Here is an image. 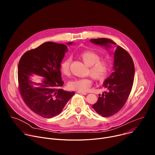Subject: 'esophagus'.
Returning <instances> with one entry per match:
<instances>
[{
  "label": "esophagus",
  "instance_id": "esophagus-1",
  "mask_svg": "<svg viewBox=\"0 0 155 155\" xmlns=\"http://www.w3.org/2000/svg\"><path fill=\"white\" fill-rule=\"evenodd\" d=\"M77 93H79V94H83V95H86V94H87V93H86V92H82V91H78Z\"/></svg>",
  "mask_w": 155,
  "mask_h": 155
}]
</instances>
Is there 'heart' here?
Here are the masks:
<instances>
[{
    "label": "heart",
    "mask_w": 155,
    "mask_h": 155,
    "mask_svg": "<svg viewBox=\"0 0 155 155\" xmlns=\"http://www.w3.org/2000/svg\"><path fill=\"white\" fill-rule=\"evenodd\" d=\"M80 56L83 62L90 66V72L91 76L96 80L104 79L109 69V62L106 59H100L99 56L93 51H84L80 53ZM71 58L68 57L64 59L61 64V71L63 74H70V65ZM93 83L90 77L74 78L69 82V86L72 90L78 91H86L90 89Z\"/></svg>",
    "instance_id": "heart-1"
}]
</instances>
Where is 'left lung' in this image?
<instances>
[{
  "label": "left lung",
  "mask_w": 155,
  "mask_h": 155,
  "mask_svg": "<svg viewBox=\"0 0 155 155\" xmlns=\"http://www.w3.org/2000/svg\"><path fill=\"white\" fill-rule=\"evenodd\" d=\"M91 42L107 50L116 45L107 38L91 39ZM113 72L104 82L107 92L99 94L97 102L92 105L95 111L103 117L112 116L121 109L126 103L133 85L135 69L130 54L120 46L114 53Z\"/></svg>",
  "instance_id": "obj_1"
}]
</instances>
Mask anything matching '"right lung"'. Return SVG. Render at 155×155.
Returning <instances> with one entry per match:
<instances>
[{"label": "right lung", "instance_id": "obj_1", "mask_svg": "<svg viewBox=\"0 0 155 155\" xmlns=\"http://www.w3.org/2000/svg\"><path fill=\"white\" fill-rule=\"evenodd\" d=\"M68 50L64 44L47 41L26 52L19 60L18 76L21 95L27 106L43 118H51L60 114L75 94L59 88L64 84L61 63ZM32 74L44 78L37 84L31 80Z\"/></svg>", "mask_w": 155, "mask_h": 155}]
</instances>
